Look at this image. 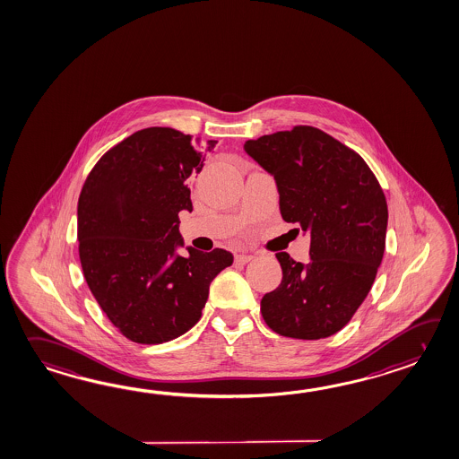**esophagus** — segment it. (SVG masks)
Masks as SVG:
<instances>
[{
  "mask_svg": "<svg viewBox=\"0 0 459 459\" xmlns=\"http://www.w3.org/2000/svg\"><path fill=\"white\" fill-rule=\"evenodd\" d=\"M250 260H254V256L252 255L247 254H238L235 255V264H238V265H245V264H248Z\"/></svg>",
  "mask_w": 459,
  "mask_h": 459,
  "instance_id": "esophagus-1",
  "label": "esophagus"
}]
</instances>
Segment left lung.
Segmentation results:
<instances>
[{"mask_svg":"<svg viewBox=\"0 0 459 459\" xmlns=\"http://www.w3.org/2000/svg\"><path fill=\"white\" fill-rule=\"evenodd\" d=\"M244 150L275 178L283 221L311 238L307 264L276 254L283 278L262 298V316L280 336H333L377 275L387 234L384 191L356 152L315 126L264 134Z\"/></svg>","mask_w":459,"mask_h":459,"instance_id":"obj_1","label":"left lung"}]
</instances>
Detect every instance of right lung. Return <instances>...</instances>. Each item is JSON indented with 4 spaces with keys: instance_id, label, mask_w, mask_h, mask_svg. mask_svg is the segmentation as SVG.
<instances>
[{
    "instance_id": "obj_1",
    "label": "right lung",
    "mask_w": 459,
    "mask_h": 459,
    "mask_svg": "<svg viewBox=\"0 0 459 459\" xmlns=\"http://www.w3.org/2000/svg\"><path fill=\"white\" fill-rule=\"evenodd\" d=\"M168 126L133 133L93 166L77 205L85 281L123 336L161 344L203 316L209 286L234 255L186 247L179 212L193 211L187 178L199 173L215 140L201 146Z\"/></svg>"
}]
</instances>
